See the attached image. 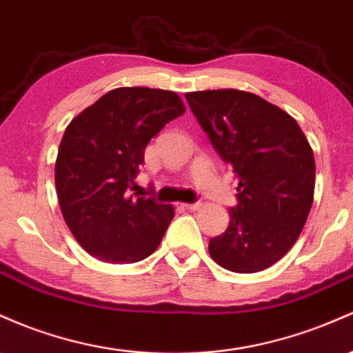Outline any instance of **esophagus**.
<instances>
[{
  "label": "esophagus",
  "instance_id": "1",
  "mask_svg": "<svg viewBox=\"0 0 353 353\" xmlns=\"http://www.w3.org/2000/svg\"><path fill=\"white\" fill-rule=\"evenodd\" d=\"M184 209H188V211H197V209L201 208V203H192V204H183Z\"/></svg>",
  "mask_w": 353,
  "mask_h": 353
}]
</instances>
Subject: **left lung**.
<instances>
[{
    "label": "left lung",
    "mask_w": 353,
    "mask_h": 353,
    "mask_svg": "<svg viewBox=\"0 0 353 353\" xmlns=\"http://www.w3.org/2000/svg\"><path fill=\"white\" fill-rule=\"evenodd\" d=\"M192 114L238 176V204L209 254L234 273L270 268L295 245L312 209L315 159L296 120L250 92L185 94Z\"/></svg>",
    "instance_id": "8db88e82"
}]
</instances>
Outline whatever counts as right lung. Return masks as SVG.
Instances as JSON below:
<instances>
[{"instance_id": "obj_1", "label": "right lung", "mask_w": 353, "mask_h": 353, "mask_svg": "<svg viewBox=\"0 0 353 353\" xmlns=\"http://www.w3.org/2000/svg\"><path fill=\"white\" fill-rule=\"evenodd\" d=\"M184 110L174 92L123 87L70 122L55 164L57 194L65 223L88 254L137 263L157 250L174 208L127 191L150 139Z\"/></svg>"}]
</instances>
